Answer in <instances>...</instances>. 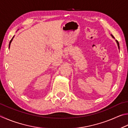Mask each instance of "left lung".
Instances as JSON below:
<instances>
[{
  "label": "left lung",
  "instance_id": "obj_1",
  "mask_svg": "<svg viewBox=\"0 0 128 128\" xmlns=\"http://www.w3.org/2000/svg\"><path fill=\"white\" fill-rule=\"evenodd\" d=\"M111 36H112V38H114V39H115V38H114V37L113 36V35H111ZM116 43H117V44H118V49H119V48H120V47H119V43H118V41H117V40H116Z\"/></svg>",
  "mask_w": 128,
  "mask_h": 128
}]
</instances>
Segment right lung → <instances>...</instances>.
Here are the masks:
<instances>
[{"instance_id":"add662e5","label":"right lung","mask_w":128,"mask_h":128,"mask_svg":"<svg viewBox=\"0 0 128 128\" xmlns=\"http://www.w3.org/2000/svg\"><path fill=\"white\" fill-rule=\"evenodd\" d=\"M14 36H13V37L12 38V39L10 40V44H9V49H10V43H11V42H12V40H13V38H14Z\"/></svg>"}]
</instances>
